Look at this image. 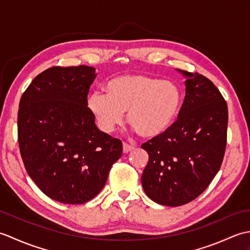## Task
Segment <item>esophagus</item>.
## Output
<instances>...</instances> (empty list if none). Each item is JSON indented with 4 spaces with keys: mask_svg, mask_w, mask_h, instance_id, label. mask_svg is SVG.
Instances as JSON below:
<instances>
[{
    "mask_svg": "<svg viewBox=\"0 0 250 250\" xmlns=\"http://www.w3.org/2000/svg\"><path fill=\"white\" fill-rule=\"evenodd\" d=\"M122 146H124L122 147V150H124V152H129V151L134 149V146L128 144V143H124V145Z\"/></svg>",
    "mask_w": 250,
    "mask_h": 250,
    "instance_id": "34e87169",
    "label": "esophagus"
}]
</instances>
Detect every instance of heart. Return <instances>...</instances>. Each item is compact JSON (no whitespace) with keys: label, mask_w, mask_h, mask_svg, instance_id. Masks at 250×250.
<instances>
[{"label":"heart","mask_w":250,"mask_h":250,"mask_svg":"<svg viewBox=\"0 0 250 250\" xmlns=\"http://www.w3.org/2000/svg\"><path fill=\"white\" fill-rule=\"evenodd\" d=\"M105 89L106 93L93 92L88 99L90 110L105 132L120 125L126 111V121L142 137L159 136L171 128L182 104L176 84L144 74L117 76Z\"/></svg>","instance_id":"obj_1"}]
</instances>
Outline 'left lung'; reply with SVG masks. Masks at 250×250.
<instances>
[{
	"label": "left lung",
	"instance_id": "obj_1",
	"mask_svg": "<svg viewBox=\"0 0 250 250\" xmlns=\"http://www.w3.org/2000/svg\"><path fill=\"white\" fill-rule=\"evenodd\" d=\"M186 77L178 119L166 133L142 145L149 156L142 175L145 193L167 206L187 204L218 173L227 146L228 106L220 91L199 73Z\"/></svg>",
	"mask_w": 250,
	"mask_h": 250
}]
</instances>
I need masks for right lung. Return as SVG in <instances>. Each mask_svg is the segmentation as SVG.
Listing matches in <instances>:
<instances>
[{
  "label": "right lung",
  "mask_w": 250,
  "mask_h": 250,
  "mask_svg": "<svg viewBox=\"0 0 250 250\" xmlns=\"http://www.w3.org/2000/svg\"><path fill=\"white\" fill-rule=\"evenodd\" d=\"M95 68L52 66L20 99L18 143L29 176L50 199L83 204L93 199L122 155V143L95 125L88 93Z\"/></svg>",
  "instance_id": "obj_1"
}]
</instances>
